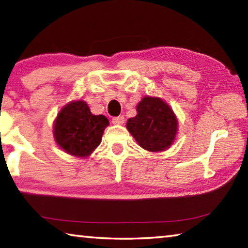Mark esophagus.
Wrapping results in <instances>:
<instances>
[{"instance_id": "obj_1", "label": "esophagus", "mask_w": 248, "mask_h": 248, "mask_svg": "<svg viewBox=\"0 0 248 248\" xmlns=\"http://www.w3.org/2000/svg\"><path fill=\"white\" fill-rule=\"evenodd\" d=\"M111 123L114 124H124V116H118V117H114L111 120Z\"/></svg>"}]
</instances>
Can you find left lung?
Returning a JSON list of instances; mask_svg holds the SVG:
<instances>
[{"instance_id": "1", "label": "left lung", "mask_w": 248, "mask_h": 248, "mask_svg": "<svg viewBox=\"0 0 248 248\" xmlns=\"http://www.w3.org/2000/svg\"><path fill=\"white\" fill-rule=\"evenodd\" d=\"M137 112L128 119L127 129L139 145L150 152L167 150L178 131V119L170 106L159 97L144 96Z\"/></svg>"}]
</instances>
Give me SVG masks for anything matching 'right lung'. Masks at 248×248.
<instances>
[{"label":"right lung","mask_w":248,"mask_h":248,"mask_svg":"<svg viewBox=\"0 0 248 248\" xmlns=\"http://www.w3.org/2000/svg\"><path fill=\"white\" fill-rule=\"evenodd\" d=\"M109 124L103 115H93L84 101L65 105L54 121V139L67 154L88 157L100 145L104 130Z\"/></svg>","instance_id":"obj_1"}]
</instances>
